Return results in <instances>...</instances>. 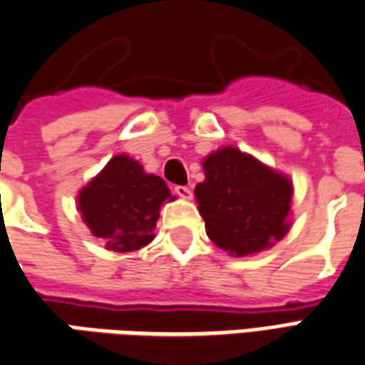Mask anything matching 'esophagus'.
I'll use <instances>...</instances> for the list:
<instances>
[{
	"label": "esophagus",
	"mask_w": 365,
	"mask_h": 365,
	"mask_svg": "<svg viewBox=\"0 0 365 365\" xmlns=\"http://www.w3.org/2000/svg\"><path fill=\"white\" fill-rule=\"evenodd\" d=\"M173 192L177 196H180V198H190V196H192L190 187H185V185H177V187L173 188Z\"/></svg>",
	"instance_id": "obj_1"
}]
</instances>
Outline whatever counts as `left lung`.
Wrapping results in <instances>:
<instances>
[{"mask_svg":"<svg viewBox=\"0 0 365 365\" xmlns=\"http://www.w3.org/2000/svg\"><path fill=\"white\" fill-rule=\"evenodd\" d=\"M204 178L195 188L206 234L237 257L279 242L289 232L291 180L234 147L202 163Z\"/></svg>","mask_w":365,"mask_h":365,"instance_id":"left-lung-1","label":"left lung"}]
</instances>
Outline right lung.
<instances>
[{"instance_id": "add662e5", "label": "right lung", "mask_w": 365, "mask_h": 365, "mask_svg": "<svg viewBox=\"0 0 365 365\" xmlns=\"http://www.w3.org/2000/svg\"><path fill=\"white\" fill-rule=\"evenodd\" d=\"M173 200L161 177L147 175L128 155H118L78 196V208L96 237L113 252H135L155 237L159 208Z\"/></svg>"}]
</instances>
